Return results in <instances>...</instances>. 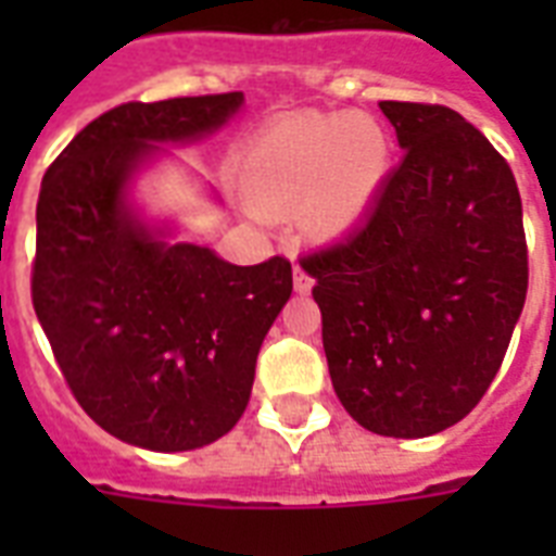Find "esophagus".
<instances>
[{
  "label": "esophagus",
  "instance_id": "34e87169",
  "mask_svg": "<svg viewBox=\"0 0 556 556\" xmlns=\"http://www.w3.org/2000/svg\"><path fill=\"white\" fill-rule=\"evenodd\" d=\"M312 286H314V279L308 277V274H305L300 265H294V288H296V291H300V294H308V291H312Z\"/></svg>",
  "mask_w": 556,
  "mask_h": 556
}]
</instances>
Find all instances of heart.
Returning a JSON list of instances; mask_svg holds the SVG:
<instances>
[{
	"label": "heart",
	"instance_id": "obj_1",
	"mask_svg": "<svg viewBox=\"0 0 556 556\" xmlns=\"http://www.w3.org/2000/svg\"><path fill=\"white\" fill-rule=\"evenodd\" d=\"M389 167L378 121L352 112L286 117L256 138L244 185L268 213H300L317 239L343 236L369 210Z\"/></svg>",
	"mask_w": 556,
	"mask_h": 556
}]
</instances>
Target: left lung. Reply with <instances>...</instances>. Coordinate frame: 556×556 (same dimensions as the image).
<instances>
[{"mask_svg": "<svg viewBox=\"0 0 556 556\" xmlns=\"http://www.w3.org/2000/svg\"><path fill=\"white\" fill-rule=\"evenodd\" d=\"M404 161L369 218L300 260L314 277L331 387L361 427L424 439L496 378L528 291L508 161L447 106L380 100Z\"/></svg>", "mask_w": 556, "mask_h": 556, "instance_id": "8db88e82", "label": "left lung"}]
</instances>
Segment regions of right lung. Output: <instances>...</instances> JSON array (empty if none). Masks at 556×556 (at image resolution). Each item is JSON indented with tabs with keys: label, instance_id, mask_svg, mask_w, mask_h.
Returning <instances> with one entry per match:
<instances>
[{
	"label": "right lung",
	"instance_id": "add662e5",
	"mask_svg": "<svg viewBox=\"0 0 556 556\" xmlns=\"http://www.w3.org/2000/svg\"><path fill=\"white\" fill-rule=\"evenodd\" d=\"M242 103L227 91L109 109L42 178L34 312L91 421L135 447L181 453L233 430L294 288L282 256L230 265L169 242L129 201L161 143L201 141Z\"/></svg>",
	"mask_w": 556,
	"mask_h": 556
}]
</instances>
